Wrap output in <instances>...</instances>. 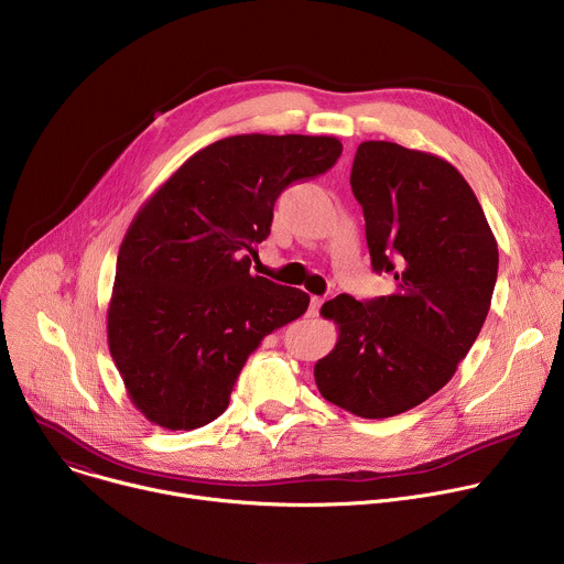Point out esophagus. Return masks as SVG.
<instances>
[{"instance_id": "1", "label": "esophagus", "mask_w": 564, "mask_h": 564, "mask_svg": "<svg viewBox=\"0 0 564 564\" xmlns=\"http://www.w3.org/2000/svg\"><path fill=\"white\" fill-rule=\"evenodd\" d=\"M321 305H324V299H321V296H312V299H310V307H307V316H316Z\"/></svg>"}]
</instances>
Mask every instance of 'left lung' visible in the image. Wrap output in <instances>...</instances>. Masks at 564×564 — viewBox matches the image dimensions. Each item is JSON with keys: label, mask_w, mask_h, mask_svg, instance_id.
<instances>
[{"label": "left lung", "mask_w": 564, "mask_h": 564, "mask_svg": "<svg viewBox=\"0 0 564 564\" xmlns=\"http://www.w3.org/2000/svg\"><path fill=\"white\" fill-rule=\"evenodd\" d=\"M375 272L394 292L339 294L321 314L339 339L314 366L318 392L366 420L406 413L451 381L475 344L498 279V243L464 176L444 158L361 142L350 172Z\"/></svg>", "instance_id": "8db88e82"}]
</instances>
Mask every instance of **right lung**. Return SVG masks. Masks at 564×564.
<instances>
[{
	"mask_svg": "<svg viewBox=\"0 0 564 564\" xmlns=\"http://www.w3.org/2000/svg\"><path fill=\"white\" fill-rule=\"evenodd\" d=\"M333 135H229L196 151L140 207L118 252L107 337L131 404L194 431L225 413L263 337L310 296L250 274L281 192L326 174Z\"/></svg>",
	"mask_w": 564,
	"mask_h": 564,
	"instance_id": "1",
	"label": "right lung"
}]
</instances>
